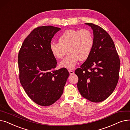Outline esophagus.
<instances>
[{
    "instance_id": "esophagus-1",
    "label": "esophagus",
    "mask_w": 130,
    "mask_h": 130,
    "mask_svg": "<svg viewBox=\"0 0 130 130\" xmlns=\"http://www.w3.org/2000/svg\"><path fill=\"white\" fill-rule=\"evenodd\" d=\"M69 73H70V74L71 75H73V74L74 73V71H72V70H69Z\"/></svg>"
}]
</instances>
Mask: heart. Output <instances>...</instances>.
<instances>
[{"label": "heart", "mask_w": 130, "mask_h": 130, "mask_svg": "<svg viewBox=\"0 0 130 130\" xmlns=\"http://www.w3.org/2000/svg\"><path fill=\"white\" fill-rule=\"evenodd\" d=\"M58 42L50 44V51L55 57L59 59L64 58L67 51L69 55L59 65L60 67L71 70L79 60L84 61L89 57L93 47L94 38L92 32L88 29H72L61 34Z\"/></svg>", "instance_id": "b5f03b06"}]
</instances>
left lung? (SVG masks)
Masks as SVG:
<instances>
[{
    "mask_svg": "<svg viewBox=\"0 0 130 130\" xmlns=\"http://www.w3.org/2000/svg\"><path fill=\"white\" fill-rule=\"evenodd\" d=\"M86 24L93 31V47L89 57L75 73L78 77L77 85L82 96L98 103L110 96L117 86L120 60L110 35L97 25Z\"/></svg>",
    "mask_w": 130,
    "mask_h": 130,
    "instance_id": "left-lung-1",
    "label": "left lung"
}]
</instances>
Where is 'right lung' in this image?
<instances>
[{"instance_id": "add662e5", "label": "right lung", "mask_w": 130, "mask_h": 130, "mask_svg": "<svg viewBox=\"0 0 130 130\" xmlns=\"http://www.w3.org/2000/svg\"><path fill=\"white\" fill-rule=\"evenodd\" d=\"M60 29L52 26L37 27L19 51L20 82L29 98L41 106L51 105L60 98L70 75L66 68L55 70L57 61L50 49L52 39Z\"/></svg>"}]
</instances>
